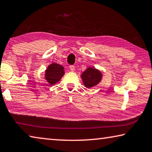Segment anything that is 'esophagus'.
<instances>
[{"label": "esophagus", "instance_id": "34e87169", "mask_svg": "<svg viewBox=\"0 0 152 152\" xmlns=\"http://www.w3.org/2000/svg\"><path fill=\"white\" fill-rule=\"evenodd\" d=\"M69 69H70L71 72H74V69H75V67L74 66H69Z\"/></svg>", "mask_w": 152, "mask_h": 152}]
</instances>
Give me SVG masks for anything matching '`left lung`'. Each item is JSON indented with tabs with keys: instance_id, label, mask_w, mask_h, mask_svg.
<instances>
[{
	"instance_id": "left-lung-1",
	"label": "left lung",
	"mask_w": 152,
	"mask_h": 152,
	"mask_svg": "<svg viewBox=\"0 0 152 152\" xmlns=\"http://www.w3.org/2000/svg\"><path fill=\"white\" fill-rule=\"evenodd\" d=\"M81 78L86 87L91 88L100 83L102 78V74L97 69L88 67L81 74Z\"/></svg>"
}]
</instances>
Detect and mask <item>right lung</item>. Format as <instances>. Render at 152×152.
I'll return each mask as SVG.
<instances>
[{
	"instance_id": "obj_1",
	"label": "right lung",
	"mask_w": 152,
	"mask_h": 152,
	"mask_svg": "<svg viewBox=\"0 0 152 152\" xmlns=\"http://www.w3.org/2000/svg\"><path fill=\"white\" fill-rule=\"evenodd\" d=\"M64 67L61 65L53 63L49 65L45 71V79L50 85H55L60 80L64 75Z\"/></svg>"
}]
</instances>
